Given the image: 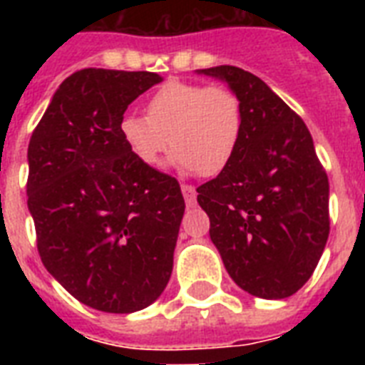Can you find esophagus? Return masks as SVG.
I'll return each instance as SVG.
<instances>
[{
  "instance_id": "esophagus-1",
  "label": "esophagus",
  "mask_w": 365,
  "mask_h": 365,
  "mask_svg": "<svg viewBox=\"0 0 365 365\" xmlns=\"http://www.w3.org/2000/svg\"><path fill=\"white\" fill-rule=\"evenodd\" d=\"M182 193H183V199H185V205H187V206L197 205V191H195L193 185H187V183H183Z\"/></svg>"
}]
</instances>
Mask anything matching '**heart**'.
<instances>
[{
	"mask_svg": "<svg viewBox=\"0 0 365 365\" xmlns=\"http://www.w3.org/2000/svg\"><path fill=\"white\" fill-rule=\"evenodd\" d=\"M244 132L239 96L227 87L168 81L145 104V117L125 115L119 134L148 168H160L170 148L185 172L216 176L231 165Z\"/></svg>",
	"mask_w": 365,
	"mask_h": 365,
	"instance_id": "obj_1",
	"label": "heart"
}]
</instances>
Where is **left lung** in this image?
Instances as JSON below:
<instances>
[{
	"label": "left lung",
	"instance_id": "1",
	"mask_svg": "<svg viewBox=\"0 0 365 365\" xmlns=\"http://www.w3.org/2000/svg\"><path fill=\"white\" fill-rule=\"evenodd\" d=\"M199 73L227 83L244 111L235 159L197 187L212 242L244 292L289 297L311 278L328 240V174L303 119L259 77L237 66Z\"/></svg>",
	"mask_w": 365,
	"mask_h": 365
}]
</instances>
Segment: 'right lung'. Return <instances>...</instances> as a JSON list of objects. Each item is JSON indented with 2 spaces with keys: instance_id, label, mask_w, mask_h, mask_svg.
<instances>
[{
  "instance_id": "add662e5",
  "label": "right lung",
  "mask_w": 365,
  "mask_h": 365,
  "mask_svg": "<svg viewBox=\"0 0 365 365\" xmlns=\"http://www.w3.org/2000/svg\"><path fill=\"white\" fill-rule=\"evenodd\" d=\"M160 81L151 71H76L30 138L26 193L39 257L96 311H142L170 280L182 189L143 166L119 134L126 108Z\"/></svg>"
}]
</instances>
